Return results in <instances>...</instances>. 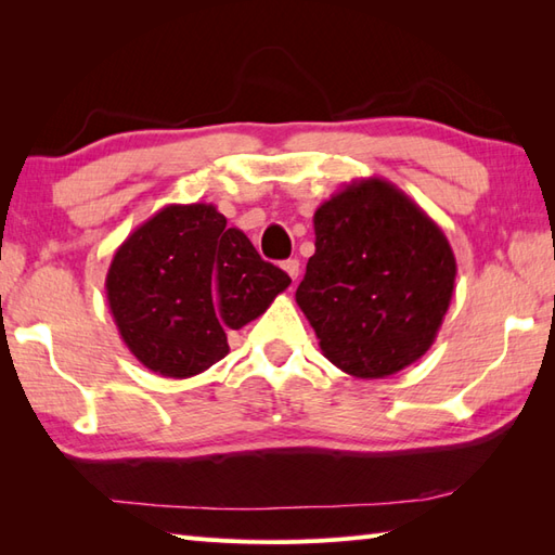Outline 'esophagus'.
Returning a JSON list of instances; mask_svg holds the SVG:
<instances>
[{"label":"esophagus","mask_w":555,"mask_h":555,"mask_svg":"<svg viewBox=\"0 0 555 555\" xmlns=\"http://www.w3.org/2000/svg\"><path fill=\"white\" fill-rule=\"evenodd\" d=\"M284 271L293 279V284H296L298 274H300V262H298V259H286V262H284Z\"/></svg>","instance_id":"1"}]
</instances>
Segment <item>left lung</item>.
<instances>
[{"label":"left lung","mask_w":555,"mask_h":555,"mask_svg":"<svg viewBox=\"0 0 555 555\" xmlns=\"http://www.w3.org/2000/svg\"><path fill=\"white\" fill-rule=\"evenodd\" d=\"M314 255L296 291L328 362L382 379L431 348L455 288L446 233L384 179H360L314 211Z\"/></svg>","instance_id":"1"}]
</instances>
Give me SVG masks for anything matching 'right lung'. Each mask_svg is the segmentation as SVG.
Masks as SVG:
<instances>
[{
    "label": "right lung",
    "instance_id": "add662e5",
    "mask_svg": "<svg viewBox=\"0 0 555 555\" xmlns=\"http://www.w3.org/2000/svg\"><path fill=\"white\" fill-rule=\"evenodd\" d=\"M291 286L215 205H167L128 233L107 271V302L126 348L150 372L188 379L229 352L227 334Z\"/></svg>",
    "mask_w": 555,
    "mask_h": 555
}]
</instances>
